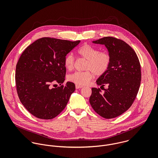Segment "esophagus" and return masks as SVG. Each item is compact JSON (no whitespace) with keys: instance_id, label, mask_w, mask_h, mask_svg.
I'll return each instance as SVG.
<instances>
[{"instance_id":"obj_1","label":"esophagus","mask_w":158,"mask_h":158,"mask_svg":"<svg viewBox=\"0 0 158 158\" xmlns=\"http://www.w3.org/2000/svg\"><path fill=\"white\" fill-rule=\"evenodd\" d=\"M83 88L82 86H80V85H75V88H76L77 89H80V88Z\"/></svg>"}]
</instances>
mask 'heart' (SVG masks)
<instances>
[{"instance_id":"b5f03b06","label":"heart","mask_w":158,"mask_h":158,"mask_svg":"<svg viewBox=\"0 0 158 158\" xmlns=\"http://www.w3.org/2000/svg\"><path fill=\"white\" fill-rule=\"evenodd\" d=\"M78 54L86 60L83 72H76L69 75V81L78 85H87L92 78L94 74L97 77L103 75L109 69L111 63V56L106 51L99 50L89 44H84L80 47ZM64 64L68 70L74 68L75 58L71 54H68L64 58Z\"/></svg>"}]
</instances>
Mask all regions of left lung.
<instances>
[{
    "instance_id": "8db88e82",
    "label": "left lung",
    "mask_w": 158,
    "mask_h": 158,
    "mask_svg": "<svg viewBox=\"0 0 158 158\" xmlns=\"http://www.w3.org/2000/svg\"><path fill=\"white\" fill-rule=\"evenodd\" d=\"M104 44L111 56L108 70L97 80L100 88H92L89 98L94 110L105 118H113L127 111L133 103L141 81V70L135 50L125 41L113 37H104L93 41Z\"/></svg>"
}]
</instances>
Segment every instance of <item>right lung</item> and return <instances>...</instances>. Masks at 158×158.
<instances>
[{
	"instance_id": "add662e5",
	"label": "right lung",
	"mask_w": 158,
	"mask_h": 158,
	"mask_svg": "<svg viewBox=\"0 0 158 158\" xmlns=\"http://www.w3.org/2000/svg\"><path fill=\"white\" fill-rule=\"evenodd\" d=\"M80 42L45 37L23 52L16 64V86L21 102L33 115L52 119L65 108L75 86L72 82L63 85L66 73L64 60ZM56 83L60 86L52 89L50 85Z\"/></svg>"
}]
</instances>
